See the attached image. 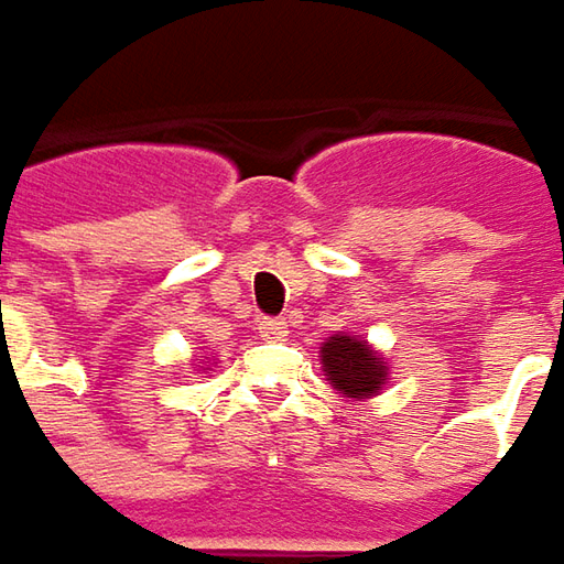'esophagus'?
I'll return each instance as SVG.
<instances>
[{"label":"esophagus","instance_id":"obj_1","mask_svg":"<svg viewBox=\"0 0 564 564\" xmlns=\"http://www.w3.org/2000/svg\"><path fill=\"white\" fill-rule=\"evenodd\" d=\"M286 321L283 318H262L259 321V337L268 343H278V340H286Z\"/></svg>","mask_w":564,"mask_h":564}]
</instances>
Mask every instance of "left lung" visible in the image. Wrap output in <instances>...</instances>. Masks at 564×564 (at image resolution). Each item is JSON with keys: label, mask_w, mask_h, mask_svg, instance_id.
Masks as SVG:
<instances>
[{"label": "left lung", "mask_w": 564, "mask_h": 564, "mask_svg": "<svg viewBox=\"0 0 564 564\" xmlns=\"http://www.w3.org/2000/svg\"><path fill=\"white\" fill-rule=\"evenodd\" d=\"M321 365L327 371V380L352 399L375 397L387 380V365L371 346L356 337H330L321 346Z\"/></svg>", "instance_id": "1"}]
</instances>
